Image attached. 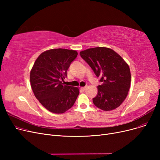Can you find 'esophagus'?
I'll return each mask as SVG.
<instances>
[{"mask_svg":"<svg viewBox=\"0 0 160 160\" xmlns=\"http://www.w3.org/2000/svg\"><path fill=\"white\" fill-rule=\"evenodd\" d=\"M86 87H82L81 88H80V89L82 90V91H85L86 90Z\"/></svg>","mask_w":160,"mask_h":160,"instance_id":"esophagus-1","label":"esophagus"}]
</instances>
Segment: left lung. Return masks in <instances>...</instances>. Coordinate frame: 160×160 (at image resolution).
Masks as SVG:
<instances>
[{
    "mask_svg": "<svg viewBox=\"0 0 160 160\" xmlns=\"http://www.w3.org/2000/svg\"><path fill=\"white\" fill-rule=\"evenodd\" d=\"M80 54L97 77H101L100 82L102 84L97 87L93 104L104 111L118 108L127 98L130 87L131 74L127 63L113 50L106 47L88 48Z\"/></svg>",
    "mask_w": 160,
    "mask_h": 160,
    "instance_id": "left-lung-1",
    "label": "left lung"
}]
</instances>
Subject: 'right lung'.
Masks as SVG:
<instances>
[{
    "label": "right lung",
    "mask_w": 160,
    "mask_h": 160,
    "mask_svg": "<svg viewBox=\"0 0 160 160\" xmlns=\"http://www.w3.org/2000/svg\"><path fill=\"white\" fill-rule=\"evenodd\" d=\"M77 55L73 50H48L38 56L32 67L30 80L33 94L50 112H65L79 95L78 88L63 85L61 81L67 77V71Z\"/></svg>",
    "instance_id": "right-lung-1"
}]
</instances>
